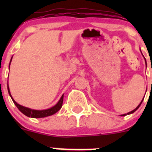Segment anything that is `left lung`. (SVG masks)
Here are the masks:
<instances>
[{"mask_svg":"<svg viewBox=\"0 0 152 152\" xmlns=\"http://www.w3.org/2000/svg\"><path fill=\"white\" fill-rule=\"evenodd\" d=\"M143 99H144V98H143ZM142 101H143V99H142V100L141 101V102H140V104H139L138 106H137V107H136V108H135V109H134V110H132V111L129 112V113H127V114H124V115H121V116H125V115H129V114H132V113H134V112H135V111H136V110H137V109H138V108H139V107H140V104H142Z\"/></svg>","mask_w":152,"mask_h":152,"instance_id":"1","label":"left lung"}]
</instances>
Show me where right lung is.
Returning a JSON list of instances; mask_svg holds the SVG:
<instances>
[{
    "mask_svg": "<svg viewBox=\"0 0 152 152\" xmlns=\"http://www.w3.org/2000/svg\"><path fill=\"white\" fill-rule=\"evenodd\" d=\"M12 57L11 58L10 63H11V62H12ZM7 89H8L9 94H10L11 98H12L14 104L16 105V107H18V110H19L20 111L23 113V114H24L25 115L28 116V117L34 118H45V117H47V116H50V115H52L55 114V113H57V112L59 111L61 108H62V103H63L64 95H62V97L60 98L59 101L58 102V103L56 104L55 106H53V107H50V108H49V109H47V110H32V109L28 108V107H23V106L18 104L17 103L15 100H14L13 98L12 97V96H11L10 87H9L8 84H7Z\"/></svg>",
    "mask_w": 152,
    "mask_h": 152,
    "instance_id": "1",
    "label": "right lung"
}]
</instances>
